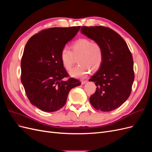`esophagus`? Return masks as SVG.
I'll return each mask as SVG.
<instances>
[{
    "instance_id": "obj_1",
    "label": "esophagus",
    "mask_w": 152,
    "mask_h": 152,
    "mask_svg": "<svg viewBox=\"0 0 152 152\" xmlns=\"http://www.w3.org/2000/svg\"><path fill=\"white\" fill-rule=\"evenodd\" d=\"M86 82H87V80H82V81H81V83H82V85L85 84L86 83Z\"/></svg>"
}]
</instances>
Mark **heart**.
Segmentation results:
<instances>
[{"mask_svg":"<svg viewBox=\"0 0 152 152\" xmlns=\"http://www.w3.org/2000/svg\"><path fill=\"white\" fill-rule=\"evenodd\" d=\"M72 50L67 47H64L60 53V59L66 70H70L74 62V56H80L78 59L79 65L74 68L70 72V75L75 78H84L91 70L96 72L102 66L104 53L102 45L98 42H92L88 39L82 38L73 43Z\"/></svg>","mask_w":152,"mask_h":152,"instance_id":"heart-1","label":"heart"}]
</instances>
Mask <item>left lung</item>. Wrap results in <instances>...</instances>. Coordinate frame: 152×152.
I'll use <instances>...</instances> for the list:
<instances>
[{
	"label": "left lung",
	"mask_w": 152,
	"mask_h": 152,
	"mask_svg": "<svg viewBox=\"0 0 152 152\" xmlns=\"http://www.w3.org/2000/svg\"><path fill=\"white\" fill-rule=\"evenodd\" d=\"M80 31L100 44L104 53L102 66L89 80L97 86L90 103L98 110L112 111L125 102L131 93L134 79L131 53L122 37L110 28L82 26Z\"/></svg>",
	"instance_id": "8db88e82"
}]
</instances>
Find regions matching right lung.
<instances>
[{
	"mask_svg": "<svg viewBox=\"0 0 152 152\" xmlns=\"http://www.w3.org/2000/svg\"><path fill=\"white\" fill-rule=\"evenodd\" d=\"M80 26L54 27L35 34L27 42L23 54L21 81L30 103L45 112L61 108L69 92L81 84L68 76L60 59L61 49L77 35Z\"/></svg>",
	"mask_w": 152,
	"mask_h": 152,
	"instance_id": "right-lung-1",
	"label": "right lung"
}]
</instances>
